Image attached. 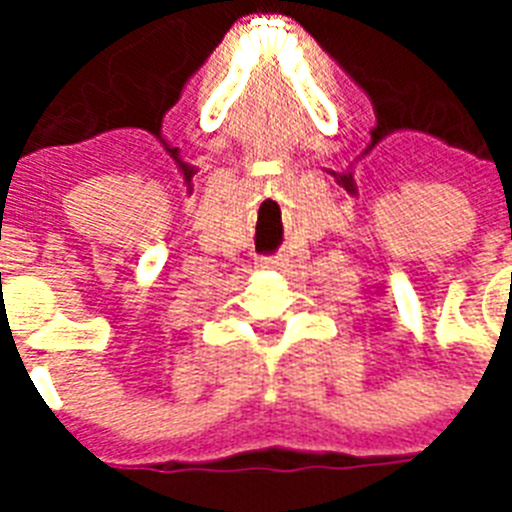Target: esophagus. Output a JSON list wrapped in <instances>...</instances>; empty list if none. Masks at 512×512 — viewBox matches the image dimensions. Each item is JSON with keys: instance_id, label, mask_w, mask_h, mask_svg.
Listing matches in <instances>:
<instances>
[{"instance_id": "obj_1", "label": "esophagus", "mask_w": 512, "mask_h": 512, "mask_svg": "<svg viewBox=\"0 0 512 512\" xmlns=\"http://www.w3.org/2000/svg\"><path fill=\"white\" fill-rule=\"evenodd\" d=\"M260 268H279V265H284L281 263V257H260Z\"/></svg>"}]
</instances>
